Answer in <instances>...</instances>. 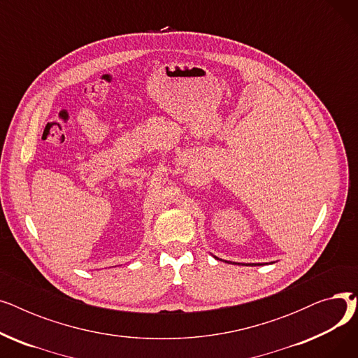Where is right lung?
I'll return each instance as SVG.
<instances>
[{"label": "right lung", "instance_id": "right-lung-1", "mask_svg": "<svg viewBox=\"0 0 358 358\" xmlns=\"http://www.w3.org/2000/svg\"><path fill=\"white\" fill-rule=\"evenodd\" d=\"M216 259H219L217 257H215ZM222 261V259H220ZM224 262H228V264H239V262H232V261H224ZM242 266H264V264H242Z\"/></svg>", "mask_w": 358, "mask_h": 358}]
</instances>
